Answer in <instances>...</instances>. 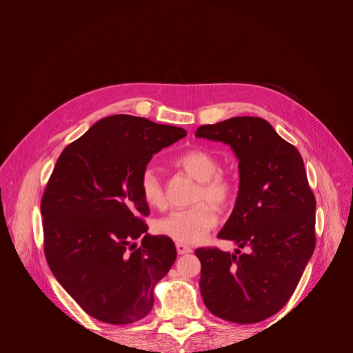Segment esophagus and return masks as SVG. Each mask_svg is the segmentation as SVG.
<instances>
[{"mask_svg":"<svg viewBox=\"0 0 353 353\" xmlns=\"http://www.w3.org/2000/svg\"><path fill=\"white\" fill-rule=\"evenodd\" d=\"M176 249H177L179 254H186V253L192 252V248L188 246V245H184V243H176Z\"/></svg>","mask_w":353,"mask_h":353,"instance_id":"obj_1","label":"esophagus"}]
</instances>
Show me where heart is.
I'll list each match as a JSON object with an SVG mask.
<instances>
[{
  "label": "heart",
  "instance_id": "b5f03b06",
  "mask_svg": "<svg viewBox=\"0 0 353 353\" xmlns=\"http://www.w3.org/2000/svg\"><path fill=\"white\" fill-rule=\"evenodd\" d=\"M174 164L199 181L194 194L196 206L186 210H174L159 219L154 230L179 243H200L208 233L216 228L220 210H226L234 200L236 184L232 176L220 172V160L203 148H189L174 159ZM140 193L145 205L154 209L165 206L164 186L152 167H147L140 176Z\"/></svg>",
  "mask_w": 353,
  "mask_h": 353
}]
</instances>
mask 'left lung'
<instances>
[{
    "label": "left lung",
    "instance_id": "left-lung-1",
    "mask_svg": "<svg viewBox=\"0 0 353 353\" xmlns=\"http://www.w3.org/2000/svg\"><path fill=\"white\" fill-rule=\"evenodd\" d=\"M196 136L229 144L239 159L237 200L217 237L249 249H196L201 298L220 319L262 322L288 303L316 245V200L303 159L261 117L200 125Z\"/></svg>",
    "mask_w": 353,
    "mask_h": 353
}]
</instances>
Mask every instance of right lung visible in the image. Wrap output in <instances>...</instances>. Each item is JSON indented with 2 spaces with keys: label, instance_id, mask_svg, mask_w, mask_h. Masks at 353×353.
I'll return each instance as SVG.
<instances>
[{
  "label": "right lung",
  "instance_id": "1",
  "mask_svg": "<svg viewBox=\"0 0 353 353\" xmlns=\"http://www.w3.org/2000/svg\"><path fill=\"white\" fill-rule=\"evenodd\" d=\"M186 130L143 117L99 120L60 154L41 199L44 254L81 309L110 325L134 323L176 261L169 237L145 233L140 176ZM143 236L142 245L131 242Z\"/></svg>",
  "mask_w": 353,
  "mask_h": 353
}]
</instances>
